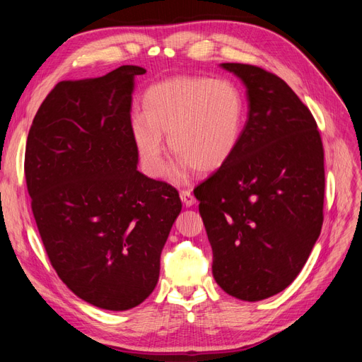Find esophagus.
Here are the masks:
<instances>
[{"label":"esophagus","instance_id":"obj_1","mask_svg":"<svg viewBox=\"0 0 362 362\" xmlns=\"http://www.w3.org/2000/svg\"><path fill=\"white\" fill-rule=\"evenodd\" d=\"M180 196H181V201H182V204L185 206H192V205L196 204V198H194L193 193L190 190H182L180 193Z\"/></svg>","mask_w":362,"mask_h":362}]
</instances>
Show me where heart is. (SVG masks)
Instances as JSON below:
<instances>
[{"label":"heart","instance_id":"obj_1","mask_svg":"<svg viewBox=\"0 0 362 362\" xmlns=\"http://www.w3.org/2000/svg\"><path fill=\"white\" fill-rule=\"evenodd\" d=\"M144 115L131 122L134 144L152 177L163 175L164 141L180 157L173 180L182 182L194 168L214 173L231 161L242 141L246 107L242 90L229 80L173 76L151 86Z\"/></svg>","mask_w":362,"mask_h":362}]
</instances>
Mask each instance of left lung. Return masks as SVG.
<instances>
[{
    "mask_svg": "<svg viewBox=\"0 0 362 362\" xmlns=\"http://www.w3.org/2000/svg\"><path fill=\"white\" fill-rule=\"evenodd\" d=\"M221 68L245 84L247 120L231 161L194 196L216 282L257 302L290 286L320 235L323 146L311 112L279 76L252 64Z\"/></svg>",
    "mask_w": 362,
    "mask_h": 362,
    "instance_id": "1",
    "label": "left lung"
}]
</instances>
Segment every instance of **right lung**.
I'll use <instances>...</instances> for the list:
<instances>
[{"label": "right lung", "mask_w": 362, "mask_h": 362, "mask_svg": "<svg viewBox=\"0 0 362 362\" xmlns=\"http://www.w3.org/2000/svg\"><path fill=\"white\" fill-rule=\"evenodd\" d=\"M145 72L127 64L60 81L27 139V189L51 264L75 296L108 311L154 291L182 206L172 185L137 170L131 95Z\"/></svg>", "instance_id": "right-lung-1"}]
</instances>
